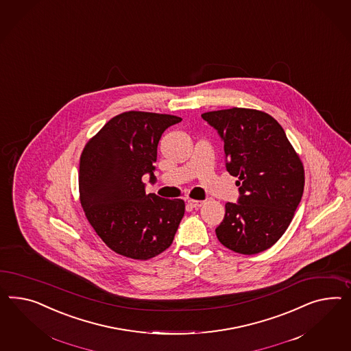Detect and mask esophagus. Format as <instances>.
<instances>
[{"mask_svg": "<svg viewBox=\"0 0 351 351\" xmlns=\"http://www.w3.org/2000/svg\"><path fill=\"white\" fill-rule=\"evenodd\" d=\"M188 203H189V206H191L193 208H199V207H202V206L204 204L203 200L197 199H189L188 200Z\"/></svg>", "mask_w": 351, "mask_h": 351, "instance_id": "obj_1", "label": "esophagus"}]
</instances>
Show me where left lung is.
Wrapping results in <instances>:
<instances>
[{
    "label": "left lung",
    "instance_id": "left-lung-1",
    "mask_svg": "<svg viewBox=\"0 0 351 351\" xmlns=\"http://www.w3.org/2000/svg\"><path fill=\"white\" fill-rule=\"evenodd\" d=\"M223 139L228 173L237 178L239 203H226L216 228L222 245L256 254L275 245L303 197L304 166L271 114L232 107L202 114Z\"/></svg>",
    "mask_w": 351,
    "mask_h": 351
}]
</instances>
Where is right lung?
I'll return each mask as SVG.
<instances>
[{
	"label": "right lung",
	"instance_id": "add662e5",
	"mask_svg": "<svg viewBox=\"0 0 351 351\" xmlns=\"http://www.w3.org/2000/svg\"><path fill=\"white\" fill-rule=\"evenodd\" d=\"M180 121L173 114L123 112L106 123L82 152V207L97 235L120 256L147 261L173 241L185 202L145 194L142 178L149 173L154 181L162 133Z\"/></svg>",
	"mask_w": 351,
	"mask_h": 351
}]
</instances>
